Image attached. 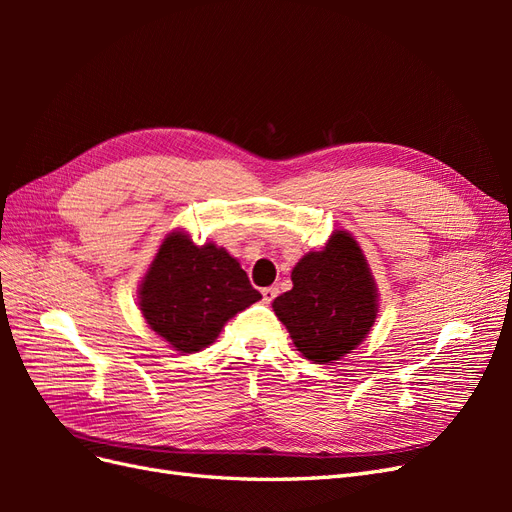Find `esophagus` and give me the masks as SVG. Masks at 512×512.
<instances>
[{"label":"esophagus","mask_w":512,"mask_h":512,"mask_svg":"<svg viewBox=\"0 0 512 512\" xmlns=\"http://www.w3.org/2000/svg\"><path fill=\"white\" fill-rule=\"evenodd\" d=\"M277 292H280V290H277L275 286H269V288H262V301H265V303H271L275 297H277Z\"/></svg>","instance_id":"34e87169"}]
</instances>
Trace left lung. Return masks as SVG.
<instances>
[{"label": "left lung", "mask_w": 512, "mask_h": 512, "mask_svg": "<svg viewBox=\"0 0 512 512\" xmlns=\"http://www.w3.org/2000/svg\"><path fill=\"white\" fill-rule=\"evenodd\" d=\"M290 280L292 290L273 301V312L307 361H339L369 335L380 292L348 230H335L322 250L307 252Z\"/></svg>", "instance_id": "1"}]
</instances>
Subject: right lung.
<instances>
[{"instance_id":"right-lung-1","label":"right lung","mask_w":512,"mask_h":512,"mask_svg":"<svg viewBox=\"0 0 512 512\" xmlns=\"http://www.w3.org/2000/svg\"><path fill=\"white\" fill-rule=\"evenodd\" d=\"M258 299L237 258L213 241L196 245L183 228L162 239L138 286L149 329L185 354L211 346L224 324Z\"/></svg>"}]
</instances>
